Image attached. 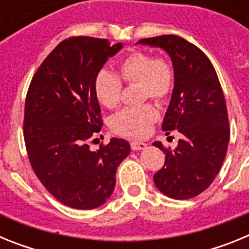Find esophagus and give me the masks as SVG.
Here are the masks:
<instances>
[{
    "label": "esophagus",
    "instance_id": "esophagus-1",
    "mask_svg": "<svg viewBox=\"0 0 249 249\" xmlns=\"http://www.w3.org/2000/svg\"><path fill=\"white\" fill-rule=\"evenodd\" d=\"M147 147V144L144 142H132L131 143V148L133 151H141V149H144Z\"/></svg>",
    "mask_w": 249,
    "mask_h": 249
}]
</instances>
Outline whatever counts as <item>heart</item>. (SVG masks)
Segmentation results:
<instances>
[{"mask_svg": "<svg viewBox=\"0 0 249 249\" xmlns=\"http://www.w3.org/2000/svg\"><path fill=\"white\" fill-rule=\"evenodd\" d=\"M140 83L142 100L152 98L163 101L168 97L175 86V71L164 58H155L148 52L136 51L126 56L118 65V76L107 70H101L93 82L94 96L106 108H114L120 103L122 82ZM160 116L157 107L142 105L126 107L111 120V127L116 133L128 138L140 140L147 136Z\"/></svg>", "mask_w": 249, "mask_h": 249, "instance_id": "1", "label": "heart"}]
</instances>
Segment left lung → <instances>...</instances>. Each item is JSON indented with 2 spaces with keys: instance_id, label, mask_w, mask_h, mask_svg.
Listing matches in <instances>:
<instances>
[{
  "instance_id": "left-lung-1",
  "label": "left lung",
  "mask_w": 249,
  "mask_h": 249,
  "mask_svg": "<svg viewBox=\"0 0 249 249\" xmlns=\"http://www.w3.org/2000/svg\"><path fill=\"white\" fill-rule=\"evenodd\" d=\"M138 43L163 50L172 61L175 87L162 129L182 135L173 152L153 142L166 153L153 182L169 198H193L210 187L227 153L230 123L221 83L208 57L182 37L163 35Z\"/></svg>"
}]
</instances>
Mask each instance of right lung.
I'll return each instance as SVG.
<instances>
[{
    "label": "right lung",
    "instance_id": "add662e5",
    "mask_svg": "<svg viewBox=\"0 0 249 249\" xmlns=\"http://www.w3.org/2000/svg\"><path fill=\"white\" fill-rule=\"evenodd\" d=\"M122 47L108 39L71 37L46 57L31 81L23 121L31 166L48 192L71 208L106 203L117 167L131 152L121 138H111L97 151L89 146L102 127L94 77Z\"/></svg>",
    "mask_w": 249,
    "mask_h": 249
}]
</instances>
